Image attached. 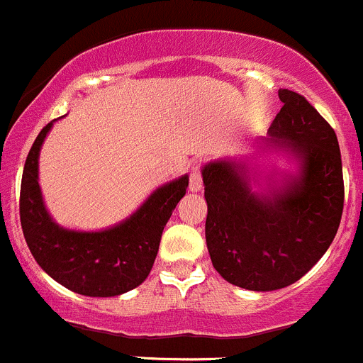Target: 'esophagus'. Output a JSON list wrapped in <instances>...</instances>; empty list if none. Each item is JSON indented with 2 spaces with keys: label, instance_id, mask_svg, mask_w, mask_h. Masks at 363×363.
Returning <instances> with one entry per match:
<instances>
[{
  "label": "esophagus",
  "instance_id": "esophagus-1",
  "mask_svg": "<svg viewBox=\"0 0 363 363\" xmlns=\"http://www.w3.org/2000/svg\"><path fill=\"white\" fill-rule=\"evenodd\" d=\"M203 187V179L201 172H199L198 167H192L191 171V184H189V191L191 192H199Z\"/></svg>",
  "mask_w": 363,
  "mask_h": 363
}]
</instances>
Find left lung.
<instances>
[{
  "instance_id": "obj_1",
  "label": "left lung",
  "mask_w": 363,
  "mask_h": 363,
  "mask_svg": "<svg viewBox=\"0 0 363 363\" xmlns=\"http://www.w3.org/2000/svg\"><path fill=\"white\" fill-rule=\"evenodd\" d=\"M278 96L281 110L251 153L201 167L210 260L228 283L255 292L305 276L333 242L344 208L333 128L298 92Z\"/></svg>"
}]
</instances>
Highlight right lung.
<instances>
[{"label":"right lung","instance_id":"obj_1","mask_svg":"<svg viewBox=\"0 0 363 363\" xmlns=\"http://www.w3.org/2000/svg\"><path fill=\"white\" fill-rule=\"evenodd\" d=\"M57 119L48 123L30 150L21 182V226L33 258L62 287L113 298L139 287L157 258L162 231L189 187V174L155 189L126 219L103 230L60 226L48 212L39 185V157Z\"/></svg>","mask_w":363,"mask_h":363}]
</instances>
